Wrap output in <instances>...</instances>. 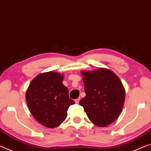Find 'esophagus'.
Wrapping results in <instances>:
<instances>
[{
    "label": "esophagus",
    "mask_w": 151,
    "mask_h": 151,
    "mask_svg": "<svg viewBox=\"0 0 151 151\" xmlns=\"http://www.w3.org/2000/svg\"><path fill=\"white\" fill-rule=\"evenodd\" d=\"M79 101H80L79 98H78V99H76L75 100V101L76 104H78V103H79Z\"/></svg>",
    "instance_id": "obj_1"
}]
</instances>
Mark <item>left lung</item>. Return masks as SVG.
I'll return each instance as SVG.
<instances>
[{
  "instance_id": "1",
  "label": "left lung",
  "mask_w": 151,
  "mask_h": 151,
  "mask_svg": "<svg viewBox=\"0 0 151 151\" xmlns=\"http://www.w3.org/2000/svg\"><path fill=\"white\" fill-rule=\"evenodd\" d=\"M86 96L79 104L90 121L99 127H106L118 118L125 101L126 92L119 77L113 71L99 68L81 72Z\"/></svg>"
}]
</instances>
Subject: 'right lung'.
<instances>
[{
	"mask_svg": "<svg viewBox=\"0 0 151 151\" xmlns=\"http://www.w3.org/2000/svg\"><path fill=\"white\" fill-rule=\"evenodd\" d=\"M63 78L64 75L57 72L40 73L32 81L26 91V102L31 114L46 128L60 125L66 118L69 106L75 104L69 98Z\"/></svg>",
	"mask_w": 151,
	"mask_h": 151,
	"instance_id": "1",
	"label": "right lung"
}]
</instances>
